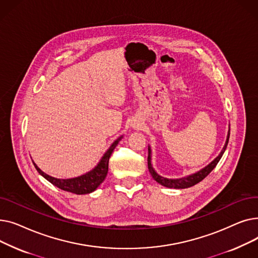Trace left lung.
Wrapping results in <instances>:
<instances>
[{"instance_id": "obj_1", "label": "left lung", "mask_w": 258, "mask_h": 258, "mask_svg": "<svg viewBox=\"0 0 258 258\" xmlns=\"http://www.w3.org/2000/svg\"><path fill=\"white\" fill-rule=\"evenodd\" d=\"M229 137H230V128L228 131V136H227V140H226V143L223 147L222 152L220 153V155L216 157L210 164H208L206 167H204L203 169H201L200 171L191 174V175H188V177H185V178H182V179H166V178H163L161 177V175H159L155 169L153 168L152 166V163H151V160H152V151H151V147L148 146V157H147V165H148V170H150L152 177L154 178V180L156 182H158L159 184L163 185L165 187H168V188H175V189H183V188H188V187H191L198 183H200L202 180H204L207 175L213 170V168L216 166V164L219 163V161L221 160V158L223 157L226 148H227V145H228V141H229Z\"/></svg>"}]
</instances>
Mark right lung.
<instances>
[{"mask_svg": "<svg viewBox=\"0 0 258 258\" xmlns=\"http://www.w3.org/2000/svg\"><path fill=\"white\" fill-rule=\"evenodd\" d=\"M122 136L118 138L114 143L110 146V148L106 151V153L103 155L101 158L100 162L97 164V166L91 171L80 175V177L73 178V179H56L53 178L51 175L45 173L44 171L40 170L36 164L33 162V164L36 168V170L39 172V174H42L43 177L48 180L51 184L54 186H56L64 191L68 192H72L75 195H87L91 194L94 190H96V188L104 181L107 170H108V160H110V157L115 150V147L117 146L118 142L121 140Z\"/></svg>", "mask_w": 258, "mask_h": 258, "instance_id": "1", "label": "right lung"}]
</instances>
